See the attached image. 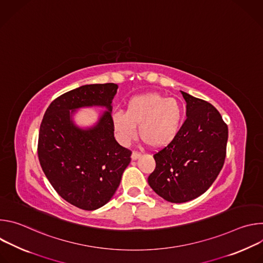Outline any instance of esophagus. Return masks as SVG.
Listing matches in <instances>:
<instances>
[{"mask_svg":"<svg viewBox=\"0 0 263 263\" xmlns=\"http://www.w3.org/2000/svg\"><path fill=\"white\" fill-rule=\"evenodd\" d=\"M140 156H141V153L133 152V153H132V155H131V158H132V160H136V159H138Z\"/></svg>","mask_w":263,"mask_h":263,"instance_id":"34e87169","label":"esophagus"}]
</instances>
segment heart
Segmentation results:
<instances>
[{
    "label": "heart",
    "mask_w": 263,
    "mask_h": 263,
    "mask_svg": "<svg viewBox=\"0 0 263 263\" xmlns=\"http://www.w3.org/2000/svg\"><path fill=\"white\" fill-rule=\"evenodd\" d=\"M183 119V107L174 98L157 92L132 97L126 104L125 114L116 111L112 126L120 143L127 145L136 134L149 147L160 149L167 146L179 134Z\"/></svg>",
    "instance_id": "1"
}]
</instances>
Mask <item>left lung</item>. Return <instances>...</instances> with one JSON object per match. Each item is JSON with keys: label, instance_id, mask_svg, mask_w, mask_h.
I'll use <instances>...</instances> for the list:
<instances>
[{"label": "left lung", "instance_id": "8db88e82", "mask_svg": "<svg viewBox=\"0 0 263 263\" xmlns=\"http://www.w3.org/2000/svg\"><path fill=\"white\" fill-rule=\"evenodd\" d=\"M186 120L179 134L154 155L156 167L148 176L152 190L172 203H185L212 185L226 158L228 126L210 103L181 91Z\"/></svg>", "mask_w": 263, "mask_h": 263}]
</instances>
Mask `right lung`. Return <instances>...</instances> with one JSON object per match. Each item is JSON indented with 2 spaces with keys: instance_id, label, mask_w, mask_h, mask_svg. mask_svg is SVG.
<instances>
[{
  "instance_id": "1",
  "label": "right lung",
  "mask_w": 263,
  "mask_h": 263,
  "mask_svg": "<svg viewBox=\"0 0 263 263\" xmlns=\"http://www.w3.org/2000/svg\"><path fill=\"white\" fill-rule=\"evenodd\" d=\"M115 83L89 84L55 99L44 116L39 135V159L57 194L84 210L110 201L131 161V151L115 138L112 100ZM98 105L106 111L93 127H78L72 115L79 107Z\"/></svg>"
}]
</instances>
